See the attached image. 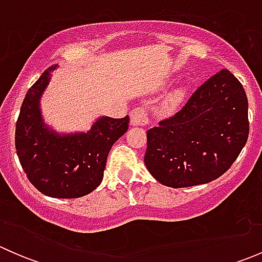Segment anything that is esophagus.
Listing matches in <instances>:
<instances>
[{"label": "esophagus", "mask_w": 262, "mask_h": 262, "mask_svg": "<svg viewBox=\"0 0 262 262\" xmlns=\"http://www.w3.org/2000/svg\"><path fill=\"white\" fill-rule=\"evenodd\" d=\"M148 112L146 107H137L130 112V125L143 126L148 124Z\"/></svg>", "instance_id": "34e87169"}]
</instances>
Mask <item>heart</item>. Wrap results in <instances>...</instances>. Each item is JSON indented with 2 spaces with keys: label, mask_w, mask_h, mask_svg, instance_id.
<instances>
[{
  "label": "heart",
  "mask_w": 262,
  "mask_h": 262,
  "mask_svg": "<svg viewBox=\"0 0 262 262\" xmlns=\"http://www.w3.org/2000/svg\"><path fill=\"white\" fill-rule=\"evenodd\" d=\"M179 99H180V92H171V94L166 97L165 101H163V109L170 110L171 107L175 106V104L179 101Z\"/></svg>",
  "instance_id": "heart-1"
}]
</instances>
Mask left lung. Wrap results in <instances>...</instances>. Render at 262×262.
Wrapping results in <instances>:
<instances>
[{"label": "left lung", "mask_w": 262, "mask_h": 262, "mask_svg": "<svg viewBox=\"0 0 262 262\" xmlns=\"http://www.w3.org/2000/svg\"><path fill=\"white\" fill-rule=\"evenodd\" d=\"M248 101L239 81L222 70L179 113L147 132L144 163L168 187L207 184L223 175L248 138Z\"/></svg>", "instance_id": "8db88e82"}]
</instances>
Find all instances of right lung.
<instances>
[{"mask_svg":"<svg viewBox=\"0 0 262 262\" xmlns=\"http://www.w3.org/2000/svg\"><path fill=\"white\" fill-rule=\"evenodd\" d=\"M58 66L48 68L24 99L15 146L29 181L50 198L73 199L94 191L104 178L113 144L128 130L129 118L99 116L86 132H57L44 121L40 101Z\"/></svg>","mask_w":262,"mask_h":262,"instance_id":"right-lung-1","label":"right lung"}]
</instances>
